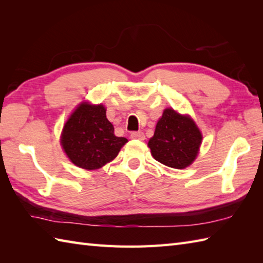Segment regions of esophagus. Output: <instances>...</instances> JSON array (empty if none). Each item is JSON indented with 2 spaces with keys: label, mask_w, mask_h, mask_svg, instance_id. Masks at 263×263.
Wrapping results in <instances>:
<instances>
[{
  "label": "esophagus",
  "mask_w": 263,
  "mask_h": 263,
  "mask_svg": "<svg viewBox=\"0 0 263 263\" xmlns=\"http://www.w3.org/2000/svg\"><path fill=\"white\" fill-rule=\"evenodd\" d=\"M131 138L132 139H138V140H143L144 139V133L141 131H135L131 133Z\"/></svg>",
  "instance_id": "1"
}]
</instances>
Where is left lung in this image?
Wrapping results in <instances>:
<instances>
[{
	"label": "left lung",
	"instance_id": "1",
	"mask_svg": "<svg viewBox=\"0 0 263 263\" xmlns=\"http://www.w3.org/2000/svg\"><path fill=\"white\" fill-rule=\"evenodd\" d=\"M202 136L189 116L172 108L164 110L148 142L154 158L172 168L182 170L193 163Z\"/></svg>",
	"mask_w": 263,
	"mask_h": 263
}]
</instances>
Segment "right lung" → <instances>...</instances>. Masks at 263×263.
<instances>
[{"instance_id":"1","label":"right lung","mask_w":263,"mask_h":263,"mask_svg":"<svg viewBox=\"0 0 263 263\" xmlns=\"http://www.w3.org/2000/svg\"><path fill=\"white\" fill-rule=\"evenodd\" d=\"M127 142L114 135L103 105L81 104L66 121L62 147L72 163L85 170H97L113 160Z\"/></svg>"}]
</instances>
